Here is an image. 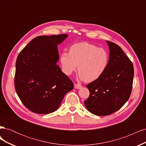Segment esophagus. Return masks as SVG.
<instances>
[{"mask_svg": "<svg viewBox=\"0 0 146 146\" xmlns=\"http://www.w3.org/2000/svg\"><path fill=\"white\" fill-rule=\"evenodd\" d=\"M74 87H75V88H76V89H80V88H82V85H80V84L75 83L74 84Z\"/></svg>", "mask_w": 146, "mask_h": 146, "instance_id": "1", "label": "esophagus"}]
</instances>
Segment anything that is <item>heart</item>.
<instances>
[{"label":"heart","mask_w":146,"mask_h":146,"mask_svg":"<svg viewBox=\"0 0 146 146\" xmlns=\"http://www.w3.org/2000/svg\"><path fill=\"white\" fill-rule=\"evenodd\" d=\"M110 58L109 53L105 48L88 42H80L70 47L69 53L63 52L60 61L66 75L69 76L78 68L80 79L91 82L104 74L109 65Z\"/></svg>","instance_id":"heart-1"}]
</instances>
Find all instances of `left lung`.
Returning <instances> with one entry per match:
<instances>
[{"label":"left lung","mask_w":146,"mask_h":146,"mask_svg":"<svg viewBox=\"0 0 146 146\" xmlns=\"http://www.w3.org/2000/svg\"><path fill=\"white\" fill-rule=\"evenodd\" d=\"M110 63L100 77L86 85L90 96L85 101L88 111L98 116H107L120 109L131 95L133 65L116 44L107 41Z\"/></svg>","instance_id":"obj_1"}]
</instances>
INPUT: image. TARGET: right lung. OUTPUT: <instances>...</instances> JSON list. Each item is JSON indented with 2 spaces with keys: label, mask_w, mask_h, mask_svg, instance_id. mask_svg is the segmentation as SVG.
<instances>
[{
  "label": "right lung",
  "mask_w": 146,
  "mask_h": 146,
  "mask_svg": "<svg viewBox=\"0 0 146 146\" xmlns=\"http://www.w3.org/2000/svg\"><path fill=\"white\" fill-rule=\"evenodd\" d=\"M66 34L39 36L33 39L17 56L15 87L25 107L38 114H48L59 107L74 83L57 65V45Z\"/></svg>",
  "instance_id": "obj_1"
}]
</instances>
